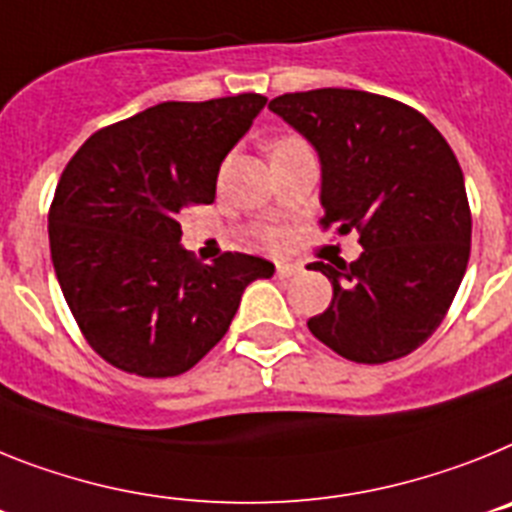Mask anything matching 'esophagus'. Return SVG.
Instances as JSON below:
<instances>
[{
    "label": "esophagus",
    "instance_id": "34e87169",
    "mask_svg": "<svg viewBox=\"0 0 512 512\" xmlns=\"http://www.w3.org/2000/svg\"><path fill=\"white\" fill-rule=\"evenodd\" d=\"M296 273H301L299 265H278V268H275V275H278V278H291V275Z\"/></svg>",
    "mask_w": 512,
    "mask_h": 512
}]
</instances>
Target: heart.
Here are the masks:
<instances>
[{"label": "heart", "instance_id": "b5f03b06", "mask_svg": "<svg viewBox=\"0 0 512 512\" xmlns=\"http://www.w3.org/2000/svg\"><path fill=\"white\" fill-rule=\"evenodd\" d=\"M291 144H301V141L299 139H275V141H270V154H273V151H278V149H286V146H291ZM265 242H268L270 247H278V244L283 242V237L278 234V231H270V234H265Z\"/></svg>", "mask_w": 512, "mask_h": 512}]
</instances>
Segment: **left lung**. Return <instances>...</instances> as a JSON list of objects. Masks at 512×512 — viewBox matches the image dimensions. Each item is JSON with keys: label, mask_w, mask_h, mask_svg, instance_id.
Returning <instances> with one entry per match:
<instances>
[{"label": "left lung", "mask_w": 512, "mask_h": 512, "mask_svg": "<svg viewBox=\"0 0 512 512\" xmlns=\"http://www.w3.org/2000/svg\"><path fill=\"white\" fill-rule=\"evenodd\" d=\"M322 164L324 229L361 234V257L311 262L332 304L311 335L355 363L412 353L443 322L471 250L459 159L438 128L404 102L361 90L288 92L268 105Z\"/></svg>", "instance_id": "left-lung-1"}]
</instances>
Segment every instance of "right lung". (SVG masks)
<instances>
[{
    "instance_id": "1",
    "label": "right lung",
    "mask_w": 512,
    "mask_h": 512,
    "mask_svg": "<svg viewBox=\"0 0 512 512\" xmlns=\"http://www.w3.org/2000/svg\"><path fill=\"white\" fill-rule=\"evenodd\" d=\"M265 102H159L92 133L66 164L48 211L53 270L110 366L146 379L190 371L226 335L244 288L275 273L242 252L193 260L177 221L213 203L221 162Z\"/></svg>"
}]
</instances>
